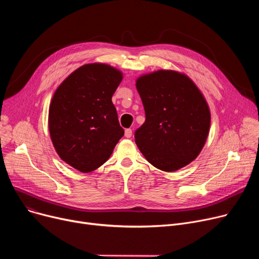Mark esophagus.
Returning <instances> with one entry per match:
<instances>
[{
  "instance_id": "34e87169",
  "label": "esophagus",
  "mask_w": 259,
  "mask_h": 259,
  "mask_svg": "<svg viewBox=\"0 0 259 259\" xmlns=\"http://www.w3.org/2000/svg\"><path fill=\"white\" fill-rule=\"evenodd\" d=\"M125 137L126 138H131L132 137V130L131 129H126L125 130Z\"/></svg>"
}]
</instances>
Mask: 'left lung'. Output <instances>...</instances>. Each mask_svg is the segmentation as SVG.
I'll list each match as a JSON object with an SVG mask.
<instances>
[{"mask_svg": "<svg viewBox=\"0 0 259 259\" xmlns=\"http://www.w3.org/2000/svg\"><path fill=\"white\" fill-rule=\"evenodd\" d=\"M146 120L134 138L155 168L179 170L200 153L209 134L211 115L203 95L187 75L158 70L137 80Z\"/></svg>", "mask_w": 259, "mask_h": 259, "instance_id": "obj_1", "label": "left lung"}]
</instances>
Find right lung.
I'll return each instance as SVG.
<instances>
[{"mask_svg":"<svg viewBox=\"0 0 259 259\" xmlns=\"http://www.w3.org/2000/svg\"><path fill=\"white\" fill-rule=\"evenodd\" d=\"M122 73L106 64H87L68 76L53 94L48 125L59 156L80 172H91L110 157L124 129L112 95Z\"/></svg>","mask_w":259,"mask_h":259,"instance_id":"1","label":"right lung"}]
</instances>
